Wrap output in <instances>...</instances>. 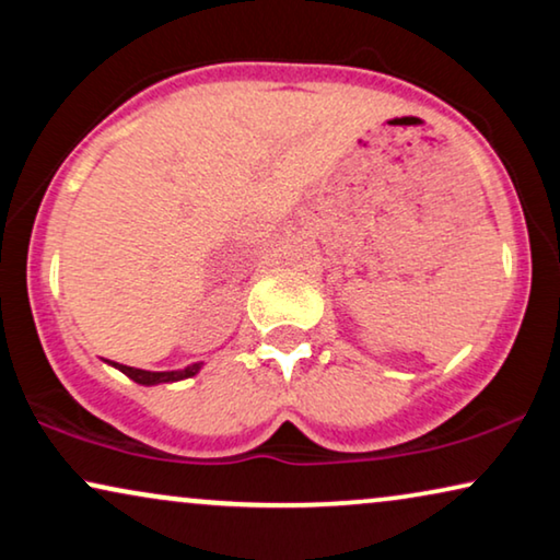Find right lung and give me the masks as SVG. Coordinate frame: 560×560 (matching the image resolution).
Returning a JSON list of instances; mask_svg holds the SVG:
<instances>
[{
	"instance_id": "add662e5",
	"label": "right lung",
	"mask_w": 560,
	"mask_h": 560,
	"mask_svg": "<svg viewBox=\"0 0 560 560\" xmlns=\"http://www.w3.org/2000/svg\"><path fill=\"white\" fill-rule=\"evenodd\" d=\"M112 366H117L121 374H127V377L135 380L137 385L152 387V385H163V382H178V380L196 377V374L201 372L203 362H196V364L186 366V370H173V372H148V370H137V366H127V364H117V362H112Z\"/></svg>"
}]
</instances>
